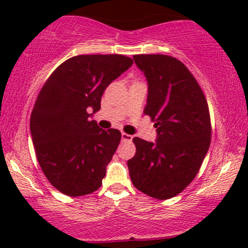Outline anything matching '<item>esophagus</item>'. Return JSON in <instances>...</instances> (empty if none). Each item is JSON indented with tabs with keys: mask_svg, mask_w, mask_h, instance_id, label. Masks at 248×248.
<instances>
[{
	"mask_svg": "<svg viewBox=\"0 0 248 248\" xmlns=\"http://www.w3.org/2000/svg\"><path fill=\"white\" fill-rule=\"evenodd\" d=\"M121 139H122V141H124V142H132L133 136L129 135V134H127V133H122L121 134Z\"/></svg>",
	"mask_w": 248,
	"mask_h": 248,
	"instance_id": "1",
	"label": "esophagus"
}]
</instances>
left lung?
Here are the masks:
<instances>
[{
    "instance_id": "8db88e82",
    "label": "left lung",
    "mask_w": 248,
    "mask_h": 248,
    "mask_svg": "<svg viewBox=\"0 0 248 248\" xmlns=\"http://www.w3.org/2000/svg\"><path fill=\"white\" fill-rule=\"evenodd\" d=\"M147 79L144 114L155 124L156 141L134 138L136 154L127 162L134 186L150 197L169 199L197 175L211 141L209 106L186 65L167 55H138Z\"/></svg>"
}]
</instances>
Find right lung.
I'll return each instance as SVG.
<instances>
[{
  "label": "right lung",
  "mask_w": 248,
  "mask_h": 248,
  "mask_svg": "<svg viewBox=\"0 0 248 248\" xmlns=\"http://www.w3.org/2000/svg\"><path fill=\"white\" fill-rule=\"evenodd\" d=\"M133 65L122 55H84L53 71L39 92L30 119L37 160L57 190L82 196L98 190L121 140L101 129L93 114L108 85Z\"/></svg>",
  "instance_id": "1"
}]
</instances>
